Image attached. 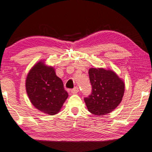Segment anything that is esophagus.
Wrapping results in <instances>:
<instances>
[{
    "label": "esophagus",
    "instance_id": "esophagus-1",
    "mask_svg": "<svg viewBox=\"0 0 152 152\" xmlns=\"http://www.w3.org/2000/svg\"><path fill=\"white\" fill-rule=\"evenodd\" d=\"M79 92V88L78 87H75L73 89H72L71 90V93L72 94H76V93H77Z\"/></svg>",
    "mask_w": 152,
    "mask_h": 152
}]
</instances>
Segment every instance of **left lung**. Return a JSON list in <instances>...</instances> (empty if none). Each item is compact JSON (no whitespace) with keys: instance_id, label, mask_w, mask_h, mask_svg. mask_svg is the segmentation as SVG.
Listing matches in <instances>:
<instances>
[{"instance_id":"obj_1","label":"left lung","mask_w":152,"mask_h":152,"mask_svg":"<svg viewBox=\"0 0 152 152\" xmlns=\"http://www.w3.org/2000/svg\"><path fill=\"white\" fill-rule=\"evenodd\" d=\"M92 93L85 97L88 111L96 115H104L113 111L121 102L124 82L113 70L91 68L88 70Z\"/></svg>"}]
</instances>
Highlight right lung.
<instances>
[{"instance_id":"right-lung-1","label":"right lung","mask_w":152,"mask_h":152,"mask_svg":"<svg viewBox=\"0 0 152 152\" xmlns=\"http://www.w3.org/2000/svg\"><path fill=\"white\" fill-rule=\"evenodd\" d=\"M26 88L32 105L50 115L59 113L68 97L55 68L46 65L44 61L37 62L30 70L26 77Z\"/></svg>"}]
</instances>
